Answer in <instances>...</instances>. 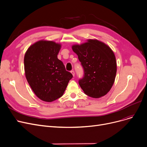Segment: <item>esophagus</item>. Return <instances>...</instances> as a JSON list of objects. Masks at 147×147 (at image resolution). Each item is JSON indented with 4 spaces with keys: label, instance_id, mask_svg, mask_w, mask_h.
<instances>
[{
    "label": "esophagus",
    "instance_id": "1",
    "mask_svg": "<svg viewBox=\"0 0 147 147\" xmlns=\"http://www.w3.org/2000/svg\"><path fill=\"white\" fill-rule=\"evenodd\" d=\"M71 74H73V76H74V74H75V73H74V71H73V70H72V71H71Z\"/></svg>",
    "mask_w": 147,
    "mask_h": 147
}]
</instances>
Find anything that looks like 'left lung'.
I'll use <instances>...</instances> for the list:
<instances>
[{"mask_svg": "<svg viewBox=\"0 0 147 147\" xmlns=\"http://www.w3.org/2000/svg\"><path fill=\"white\" fill-rule=\"evenodd\" d=\"M84 68V77L79 84L85 94L100 98L109 92L117 73V62L112 49L104 42L88 40L87 42L72 46Z\"/></svg>", "mask_w": 147, "mask_h": 147, "instance_id": "left-lung-1", "label": "left lung"}]
</instances>
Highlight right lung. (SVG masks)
Wrapping results in <instances>:
<instances>
[{"mask_svg": "<svg viewBox=\"0 0 147 147\" xmlns=\"http://www.w3.org/2000/svg\"><path fill=\"white\" fill-rule=\"evenodd\" d=\"M60 44L52 41H39L30 46L24 58L25 76L36 96L42 101L52 102L62 96L70 79L58 59Z\"/></svg>", "mask_w": 147, "mask_h": 147, "instance_id": "right-lung-1", "label": "right lung"}]
</instances>
